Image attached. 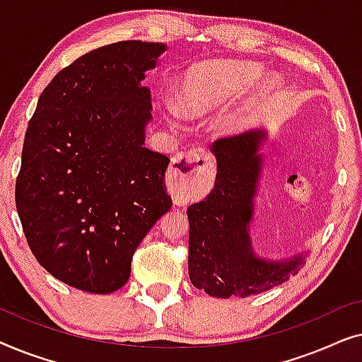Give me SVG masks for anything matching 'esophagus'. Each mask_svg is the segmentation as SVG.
Listing matches in <instances>:
<instances>
[{
	"instance_id": "1",
	"label": "esophagus",
	"mask_w": 362,
	"mask_h": 362,
	"mask_svg": "<svg viewBox=\"0 0 362 362\" xmlns=\"http://www.w3.org/2000/svg\"><path fill=\"white\" fill-rule=\"evenodd\" d=\"M212 160L209 153L202 148L180 153L173 158L170 165V176L175 181L177 194H189L204 181V175L211 171Z\"/></svg>"
}]
</instances>
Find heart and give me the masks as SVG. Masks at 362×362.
Wrapping results in <instances>:
<instances>
[{"label": "heart", "instance_id": "1", "mask_svg": "<svg viewBox=\"0 0 362 362\" xmlns=\"http://www.w3.org/2000/svg\"><path fill=\"white\" fill-rule=\"evenodd\" d=\"M260 77V69L244 62L209 61L182 74L176 87L181 113L197 117L235 100Z\"/></svg>", "mask_w": 362, "mask_h": 362}]
</instances>
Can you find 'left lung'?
Here are the masks:
<instances>
[{"instance_id": "8db88e82", "label": "left lung", "mask_w": 362, "mask_h": 362, "mask_svg": "<svg viewBox=\"0 0 362 362\" xmlns=\"http://www.w3.org/2000/svg\"><path fill=\"white\" fill-rule=\"evenodd\" d=\"M265 128H252L212 143L214 189L187 207L191 284L216 298H245L279 286L298 274L308 255L303 250L274 260L254 249L250 224L265 166Z\"/></svg>"}]
</instances>
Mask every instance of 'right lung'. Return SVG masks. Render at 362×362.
<instances>
[{"instance_id": "1", "label": "right lung", "mask_w": 362, "mask_h": 362, "mask_svg": "<svg viewBox=\"0 0 362 362\" xmlns=\"http://www.w3.org/2000/svg\"><path fill=\"white\" fill-rule=\"evenodd\" d=\"M163 42L122 41L83 54L44 88L24 136L16 209L39 264L74 288L107 295L171 209L170 158L145 146L146 72Z\"/></svg>"}]
</instances>
